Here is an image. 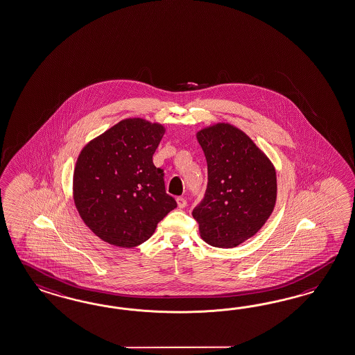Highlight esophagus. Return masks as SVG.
Listing matches in <instances>:
<instances>
[{"instance_id": "1", "label": "esophagus", "mask_w": 355, "mask_h": 355, "mask_svg": "<svg viewBox=\"0 0 355 355\" xmlns=\"http://www.w3.org/2000/svg\"><path fill=\"white\" fill-rule=\"evenodd\" d=\"M176 202H178V207L179 209H184L187 206V200L184 197H178Z\"/></svg>"}]
</instances>
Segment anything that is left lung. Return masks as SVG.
<instances>
[{
  "label": "left lung",
  "instance_id": "left-lung-1",
  "mask_svg": "<svg viewBox=\"0 0 355 355\" xmlns=\"http://www.w3.org/2000/svg\"><path fill=\"white\" fill-rule=\"evenodd\" d=\"M207 161L205 198L191 215L202 239L230 248L254 236L272 215L277 175L270 159L243 131L216 123L197 132Z\"/></svg>",
  "mask_w": 355,
  "mask_h": 355
}]
</instances>
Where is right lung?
Here are the masks:
<instances>
[{"mask_svg":"<svg viewBox=\"0 0 355 355\" xmlns=\"http://www.w3.org/2000/svg\"><path fill=\"white\" fill-rule=\"evenodd\" d=\"M164 128L123 119L81 150L73 173V198L83 223L110 245L130 248L155 233L175 209L164 170L153 164Z\"/></svg>","mask_w":355,"mask_h":355,"instance_id":"right-lung-1","label":"right lung"}]
</instances>
